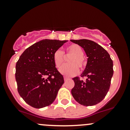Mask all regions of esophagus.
<instances>
[{
  "instance_id": "obj_1",
  "label": "esophagus",
  "mask_w": 130,
  "mask_h": 130,
  "mask_svg": "<svg viewBox=\"0 0 130 130\" xmlns=\"http://www.w3.org/2000/svg\"><path fill=\"white\" fill-rule=\"evenodd\" d=\"M68 80H69V78H67V77H64V80H65V82H66V81H67Z\"/></svg>"
}]
</instances>
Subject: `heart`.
Listing matches in <instances>:
<instances>
[{
	"label": "heart",
	"mask_w": 130,
	"mask_h": 130,
	"mask_svg": "<svg viewBox=\"0 0 130 130\" xmlns=\"http://www.w3.org/2000/svg\"><path fill=\"white\" fill-rule=\"evenodd\" d=\"M66 54L71 55L72 57L68 60L67 65L61 67L59 72L65 77H72L78 72V67L80 70L84 69L86 64L84 58V50L81 46L77 44H71L66 48ZM53 61L57 68H60L64 61L63 53L57 50L53 53Z\"/></svg>",
	"instance_id": "obj_1"
}]
</instances>
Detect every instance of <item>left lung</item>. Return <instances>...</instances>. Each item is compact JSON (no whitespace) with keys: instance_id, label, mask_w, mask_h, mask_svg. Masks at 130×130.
Segmentation results:
<instances>
[{"instance_id":"1","label":"left lung","mask_w":130,"mask_h":130,"mask_svg":"<svg viewBox=\"0 0 130 130\" xmlns=\"http://www.w3.org/2000/svg\"><path fill=\"white\" fill-rule=\"evenodd\" d=\"M84 48L87 58V65L80 76L73 78L75 86L72 95L77 103L86 106L95 105L104 99L110 87L113 75V63L109 54L93 41L70 40Z\"/></svg>"}]
</instances>
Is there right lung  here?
<instances>
[{
	"instance_id": "add662e5",
	"label": "right lung",
	"mask_w": 130,
	"mask_h": 130,
	"mask_svg": "<svg viewBox=\"0 0 130 130\" xmlns=\"http://www.w3.org/2000/svg\"><path fill=\"white\" fill-rule=\"evenodd\" d=\"M67 40H43L27 48L15 65L19 95L27 104L42 108L53 103L64 83L53 61V53Z\"/></svg>"
}]
</instances>
